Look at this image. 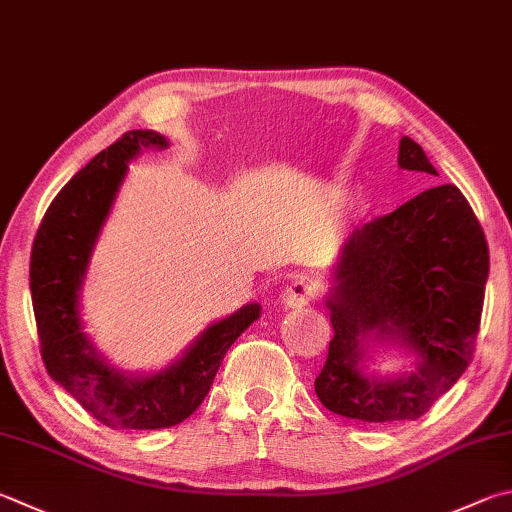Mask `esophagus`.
Listing matches in <instances>:
<instances>
[{"label": "esophagus", "instance_id": "esophagus-1", "mask_svg": "<svg viewBox=\"0 0 512 512\" xmlns=\"http://www.w3.org/2000/svg\"><path fill=\"white\" fill-rule=\"evenodd\" d=\"M315 297V284L306 277H300V280H293L291 284H286L282 291V304L288 306V309H297V306H306L311 304Z\"/></svg>", "mask_w": 512, "mask_h": 512}]
</instances>
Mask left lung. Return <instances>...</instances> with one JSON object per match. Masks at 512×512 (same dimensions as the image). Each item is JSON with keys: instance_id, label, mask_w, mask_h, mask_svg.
Wrapping results in <instances>:
<instances>
[{"instance_id": "8db88e82", "label": "left lung", "mask_w": 512, "mask_h": 512, "mask_svg": "<svg viewBox=\"0 0 512 512\" xmlns=\"http://www.w3.org/2000/svg\"><path fill=\"white\" fill-rule=\"evenodd\" d=\"M403 170L439 176L423 147L403 136ZM488 244L457 185H436L356 228L340 250L327 295L333 340L315 394L333 414L365 423L414 421L457 383L475 351ZM403 346L417 371L367 377L364 342Z\"/></svg>"}]
</instances>
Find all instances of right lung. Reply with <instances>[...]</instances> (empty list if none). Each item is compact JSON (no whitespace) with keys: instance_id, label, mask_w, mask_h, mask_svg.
Wrapping results in <instances>:
<instances>
[{"instance_id":"add662e5","label":"right lung","mask_w":512,"mask_h":512,"mask_svg":"<svg viewBox=\"0 0 512 512\" xmlns=\"http://www.w3.org/2000/svg\"><path fill=\"white\" fill-rule=\"evenodd\" d=\"M163 147L165 136L134 129L94 156L53 199L31 250V297L46 371L100 423L123 430H161L185 421L208 396L232 342L259 318V304L241 306L150 376L111 367L82 331L80 286L127 163L143 150Z\"/></svg>"}]
</instances>
